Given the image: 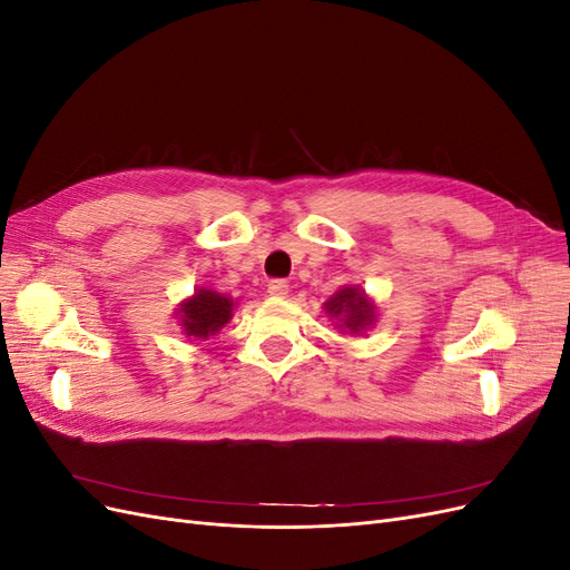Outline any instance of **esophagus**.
Returning a JSON list of instances; mask_svg holds the SVG:
<instances>
[{"mask_svg":"<svg viewBox=\"0 0 570 570\" xmlns=\"http://www.w3.org/2000/svg\"><path fill=\"white\" fill-rule=\"evenodd\" d=\"M268 292H271V297H287V292H289V285L285 283V281H281V278H275V281H271L268 283Z\"/></svg>","mask_w":570,"mask_h":570,"instance_id":"esophagus-1","label":"esophagus"}]
</instances>
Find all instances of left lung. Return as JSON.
Returning a JSON list of instances; mask_svg holds the SVG:
<instances>
[{
    "label": "left lung",
    "mask_w": 570,
    "mask_h": 570,
    "mask_svg": "<svg viewBox=\"0 0 570 570\" xmlns=\"http://www.w3.org/2000/svg\"><path fill=\"white\" fill-rule=\"evenodd\" d=\"M325 314L337 321V327L342 333H354L361 335L375 323V304L361 292L358 287H342L335 295L327 299Z\"/></svg>",
    "instance_id": "1"
}]
</instances>
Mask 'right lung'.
I'll use <instances>...</instances> for the list:
<instances>
[{
  "mask_svg": "<svg viewBox=\"0 0 570 570\" xmlns=\"http://www.w3.org/2000/svg\"><path fill=\"white\" fill-rule=\"evenodd\" d=\"M233 308L235 302L228 295H220V292L209 287H199L193 297L176 308V316L187 337L206 340L209 335H216L233 318Z\"/></svg>",
  "mask_w": 570,
  "mask_h": 570,
  "instance_id": "right-lung-1",
  "label": "right lung"
}]
</instances>
